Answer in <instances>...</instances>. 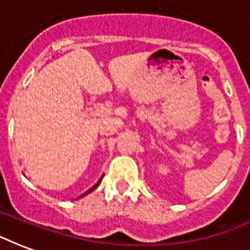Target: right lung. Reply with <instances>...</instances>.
<instances>
[{"instance_id":"1","label":"right lung","mask_w":250,"mask_h":250,"mask_svg":"<svg viewBox=\"0 0 250 250\" xmlns=\"http://www.w3.org/2000/svg\"><path fill=\"white\" fill-rule=\"evenodd\" d=\"M101 180H102V176H101V179H100V180H98V182L96 183V184H94V186L92 187V188H90V189H88V190H86V192H84V193L82 194V196H79V198L84 197V196H86V194H88V193H90V192H92V190H94V189H96V188H97V187L100 186V183H101Z\"/></svg>"}]
</instances>
